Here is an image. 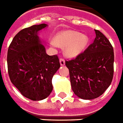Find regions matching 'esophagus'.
Here are the masks:
<instances>
[{"label":"esophagus","mask_w":123,"mask_h":123,"mask_svg":"<svg viewBox=\"0 0 123 123\" xmlns=\"http://www.w3.org/2000/svg\"><path fill=\"white\" fill-rule=\"evenodd\" d=\"M60 64L61 66H64L65 64V61L64 60V59H62V58L60 59Z\"/></svg>","instance_id":"esophagus-1"}]
</instances>
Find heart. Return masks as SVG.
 <instances>
[{
	"label": "heart",
	"instance_id": "b5f03b06",
	"mask_svg": "<svg viewBox=\"0 0 123 123\" xmlns=\"http://www.w3.org/2000/svg\"><path fill=\"white\" fill-rule=\"evenodd\" d=\"M89 38L87 35L73 31L61 32L55 36L54 41L51 42L52 46L64 48L66 56L73 57L83 52L89 44Z\"/></svg>",
	"mask_w": 123,
	"mask_h": 123
}]
</instances>
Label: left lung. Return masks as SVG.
I'll list each match as a JSON object with an SVG mask.
<instances>
[{
    "instance_id": "left-lung-1",
    "label": "left lung",
    "mask_w": 123,
    "mask_h": 123,
    "mask_svg": "<svg viewBox=\"0 0 123 123\" xmlns=\"http://www.w3.org/2000/svg\"><path fill=\"white\" fill-rule=\"evenodd\" d=\"M96 37L84 52L66 61L72 89L81 99L92 100L103 94L112 81L114 52L110 41L94 30Z\"/></svg>"
}]
</instances>
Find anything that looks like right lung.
Listing matches in <instances>:
<instances>
[{
  "label": "right lung",
  "mask_w": 123,
  "mask_h": 123,
  "mask_svg": "<svg viewBox=\"0 0 123 123\" xmlns=\"http://www.w3.org/2000/svg\"><path fill=\"white\" fill-rule=\"evenodd\" d=\"M48 27L43 23L18 32L9 46L7 63L11 82L21 94L32 100L46 98L53 90L52 78L60 62L57 55L46 53L38 32Z\"/></svg>",
  "instance_id": "1"
}]
</instances>
